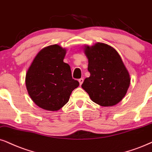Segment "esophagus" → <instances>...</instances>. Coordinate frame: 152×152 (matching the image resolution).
<instances>
[{
    "label": "esophagus",
    "instance_id": "obj_1",
    "mask_svg": "<svg viewBox=\"0 0 152 152\" xmlns=\"http://www.w3.org/2000/svg\"><path fill=\"white\" fill-rule=\"evenodd\" d=\"M78 82H79L80 86H81L83 82V78H80V79H78Z\"/></svg>",
    "mask_w": 152,
    "mask_h": 152
}]
</instances>
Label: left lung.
Returning <instances> with one entry per match:
<instances>
[{
	"mask_svg": "<svg viewBox=\"0 0 152 152\" xmlns=\"http://www.w3.org/2000/svg\"><path fill=\"white\" fill-rule=\"evenodd\" d=\"M90 76L81 87L92 101L102 107H111L122 100L129 88L128 70L117 51L110 45L97 43L85 46Z\"/></svg>",
	"mask_w": 152,
	"mask_h": 152,
	"instance_id": "obj_1",
	"label": "left lung"
}]
</instances>
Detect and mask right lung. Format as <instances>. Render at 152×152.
Masks as SVG:
<instances>
[{
	"mask_svg": "<svg viewBox=\"0 0 152 152\" xmlns=\"http://www.w3.org/2000/svg\"><path fill=\"white\" fill-rule=\"evenodd\" d=\"M66 51L58 45L44 48L26 74L28 95L37 106L45 110L60 109L79 86L78 80L72 78L70 66L63 61Z\"/></svg>",
	"mask_w": 152,
	"mask_h": 152,
	"instance_id": "1",
	"label": "right lung"
}]
</instances>
